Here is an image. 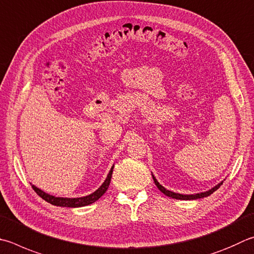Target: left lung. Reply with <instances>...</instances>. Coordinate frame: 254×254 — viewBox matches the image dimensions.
<instances>
[{"label": "left lung", "instance_id": "8db88e82", "mask_svg": "<svg viewBox=\"0 0 254 254\" xmlns=\"http://www.w3.org/2000/svg\"><path fill=\"white\" fill-rule=\"evenodd\" d=\"M152 178H153V181H154V183H155V186L158 187V189H159V190H160L161 192L164 193V194L167 195V196H170V197H172V199H177V200H196V199H201V197L209 196V195L212 194V193H213L214 191L218 190V189L221 187V184L223 183V182L219 183L218 186H215L214 188H212L211 190L206 191V192L196 193V194H180V193H175V192H172V191H169V190H167V189H165L164 187L161 186V184L158 182V180H156V179L154 178L153 174H152Z\"/></svg>", "mask_w": 254, "mask_h": 254}]
</instances>
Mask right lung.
Segmentation results:
<instances>
[{"mask_svg":"<svg viewBox=\"0 0 254 254\" xmlns=\"http://www.w3.org/2000/svg\"><path fill=\"white\" fill-rule=\"evenodd\" d=\"M113 168H111L110 170V172L108 174L107 179H105V181L103 182L102 186H101L98 190L95 192L92 193L90 195H86V196H82V197H57V196H53V195H50L48 193L43 192L42 190H40L34 186H32L33 188V190L38 193V194L42 197L43 200H45L49 203L53 204V205H57V206H66V207H80V206H85V205H89L94 203L96 200H99L101 196H102L105 192H107L108 188L110 186V182H111V178H112V172H113Z\"/></svg>","mask_w":254,"mask_h":254,"instance_id":"1","label":"right lung"}]
</instances>
